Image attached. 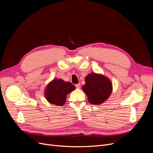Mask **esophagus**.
I'll list each match as a JSON object with an SVG mask.
<instances>
[{
  "instance_id": "esophagus-1",
  "label": "esophagus",
  "mask_w": 153,
  "mask_h": 153,
  "mask_svg": "<svg viewBox=\"0 0 153 153\" xmlns=\"http://www.w3.org/2000/svg\"><path fill=\"white\" fill-rule=\"evenodd\" d=\"M76 87L77 88V89H80V88H81V84H76Z\"/></svg>"
}]
</instances>
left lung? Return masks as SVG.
<instances>
[{"label":"left lung","mask_w":153,"mask_h":153,"mask_svg":"<svg viewBox=\"0 0 153 153\" xmlns=\"http://www.w3.org/2000/svg\"><path fill=\"white\" fill-rule=\"evenodd\" d=\"M85 81L82 89L91 103L99 105L108 99L112 92V84L108 78L94 72L85 77Z\"/></svg>","instance_id":"8db88e82"}]
</instances>
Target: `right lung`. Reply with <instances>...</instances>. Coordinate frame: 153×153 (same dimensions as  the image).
Instances as JSON below:
<instances>
[{
	"mask_svg": "<svg viewBox=\"0 0 153 153\" xmlns=\"http://www.w3.org/2000/svg\"><path fill=\"white\" fill-rule=\"evenodd\" d=\"M75 89L76 87L69 82L54 79L46 86L45 97L48 102L53 105L62 106L66 102L67 95Z\"/></svg>",
	"mask_w": 153,
	"mask_h": 153,
	"instance_id": "obj_1",
	"label": "right lung"
}]
</instances>
